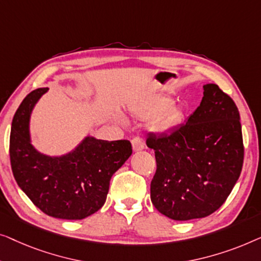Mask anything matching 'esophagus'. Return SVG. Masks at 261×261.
Instances as JSON below:
<instances>
[{"mask_svg": "<svg viewBox=\"0 0 261 261\" xmlns=\"http://www.w3.org/2000/svg\"><path fill=\"white\" fill-rule=\"evenodd\" d=\"M131 143H132V149H134V151H141V150L144 149V141H143L142 138L135 137L131 141Z\"/></svg>", "mask_w": 261, "mask_h": 261, "instance_id": "esophagus-1", "label": "esophagus"}]
</instances>
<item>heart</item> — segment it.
Masks as SVG:
<instances>
[{"instance_id": "heart-1", "label": "heart", "mask_w": 261, "mask_h": 261, "mask_svg": "<svg viewBox=\"0 0 261 261\" xmlns=\"http://www.w3.org/2000/svg\"><path fill=\"white\" fill-rule=\"evenodd\" d=\"M172 100L170 98L161 97L149 104L134 110L132 115L137 119L150 120L151 122V130L157 134H168V132L176 129L182 122V112L176 106H171ZM119 123L125 124V120L118 117Z\"/></svg>"}]
</instances>
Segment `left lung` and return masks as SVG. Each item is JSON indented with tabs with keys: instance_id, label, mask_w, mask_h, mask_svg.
<instances>
[{
	"instance_id": "8db88e82",
	"label": "left lung",
	"mask_w": 261,
	"mask_h": 261,
	"mask_svg": "<svg viewBox=\"0 0 261 261\" xmlns=\"http://www.w3.org/2000/svg\"><path fill=\"white\" fill-rule=\"evenodd\" d=\"M157 169L150 185L155 208L169 219L205 218L221 207L244 163L240 115L215 84L203 85L199 108L169 135H149Z\"/></svg>"
}]
</instances>
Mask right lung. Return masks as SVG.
<instances>
[{
    "label": "right lung",
    "instance_id": "obj_1",
    "mask_svg": "<svg viewBox=\"0 0 261 261\" xmlns=\"http://www.w3.org/2000/svg\"><path fill=\"white\" fill-rule=\"evenodd\" d=\"M47 91L48 87H42L29 93L14 116L9 142L13 175L45 214L82 220L104 205L110 179L131 156V143L87 136L66 155L48 156L38 151L31 141L29 119L36 101Z\"/></svg>",
    "mask_w": 261,
    "mask_h": 261
}]
</instances>
